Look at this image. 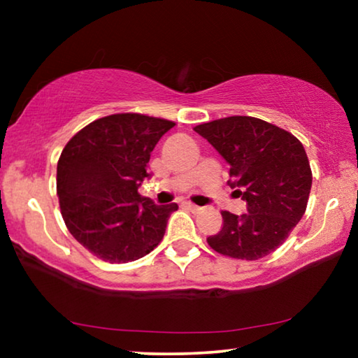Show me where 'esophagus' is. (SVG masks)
<instances>
[{
  "instance_id": "esophagus-1",
  "label": "esophagus",
  "mask_w": 358,
  "mask_h": 358,
  "mask_svg": "<svg viewBox=\"0 0 358 358\" xmlns=\"http://www.w3.org/2000/svg\"><path fill=\"white\" fill-rule=\"evenodd\" d=\"M182 205H184L185 208L192 210V212H199V210H200L199 205H195V203H192V202H182Z\"/></svg>"
}]
</instances>
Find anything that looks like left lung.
Returning <instances> with one entry per match:
<instances>
[{"label":"left lung","mask_w":358,"mask_h":358,"mask_svg":"<svg viewBox=\"0 0 358 358\" xmlns=\"http://www.w3.org/2000/svg\"><path fill=\"white\" fill-rule=\"evenodd\" d=\"M229 164L228 184L248 212H222L223 227L207 238L223 256L257 261L283 244L305 215L313 174L301 141L290 131L248 115L194 127Z\"/></svg>","instance_id":"8db88e82"}]
</instances>
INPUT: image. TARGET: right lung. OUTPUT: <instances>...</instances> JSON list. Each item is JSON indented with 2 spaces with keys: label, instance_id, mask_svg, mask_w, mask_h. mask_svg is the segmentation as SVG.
Listing matches in <instances>:
<instances>
[{
  "label": "right lung",
  "instance_id": "obj_1",
  "mask_svg": "<svg viewBox=\"0 0 358 358\" xmlns=\"http://www.w3.org/2000/svg\"><path fill=\"white\" fill-rule=\"evenodd\" d=\"M176 124L141 114L91 122L63 148L57 194L68 231L102 261L125 264L161 243L178 203L156 205L138 187L151 151Z\"/></svg>",
  "mask_w": 358,
  "mask_h": 358
}]
</instances>
